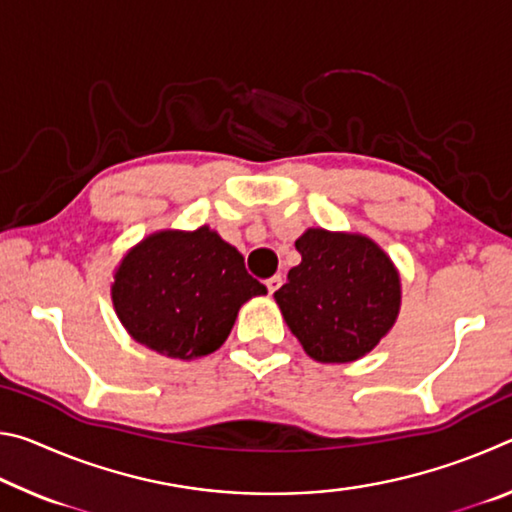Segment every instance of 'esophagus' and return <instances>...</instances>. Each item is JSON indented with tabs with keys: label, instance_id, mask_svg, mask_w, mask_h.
<instances>
[{
	"label": "esophagus",
	"instance_id": "esophagus-1",
	"mask_svg": "<svg viewBox=\"0 0 512 512\" xmlns=\"http://www.w3.org/2000/svg\"><path fill=\"white\" fill-rule=\"evenodd\" d=\"M282 287V275H273V277H268L266 280V289H268V293H273Z\"/></svg>",
	"mask_w": 512,
	"mask_h": 512
}]
</instances>
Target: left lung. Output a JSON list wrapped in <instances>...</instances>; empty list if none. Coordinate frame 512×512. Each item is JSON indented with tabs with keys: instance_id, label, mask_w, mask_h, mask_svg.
<instances>
[{
	"instance_id": "left-lung-1",
	"label": "left lung",
	"mask_w": 512,
	"mask_h": 512,
	"mask_svg": "<svg viewBox=\"0 0 512 512\" xmlns=\"http://www.w3.org/2000/svg\"><path fill=\"white\" fill-rule=\"evenodd\" d=\"M300 264L273 293L291 334L318 363H352L375 350L402 307L393 259L361 232L307 228Z\"/></svg>"
}]
</instances>
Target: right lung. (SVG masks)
<instances>
[{"label": "right lung", "mask_w": 512, "mask_h": 512, "mask_svg": "<svg viewBox=\"0 0 512 512\" xmlns=\"http://www.w3.org/2000/svg\"><path fill=\"white\" fill-rule=\"evenodd\" d=\"M264 293L244 255L210 225L151 232L126 250L110 284L112 307L131 339L180 361L219 350L241 305Z\"/></svg>", "instance_id": "add662e5"}]
</instances>
